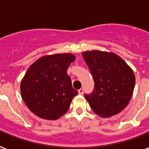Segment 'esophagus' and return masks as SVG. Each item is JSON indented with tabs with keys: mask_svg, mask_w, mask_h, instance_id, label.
I'll return each mask as SVG.
<instances>
[{
	"mask_svg": "<svg viewBox=\"0 0 149 149\" xmlns=\"http://www.w3.org/2000/svg\"><path fill=\"white\" fill-rule=\"evenodd\" d=\"M78 93L80 95H83L84 93V89L83 88H80L78 90Z\"/></svg>",
	"mask_w": 149,
	"mask_h": 149,
	"instance_id": "1",
	"label": "esophagus"
}]
</instances>
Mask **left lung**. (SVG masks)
<instances>
[{"instance_id":"obj_1","label":"left lung","mask_w":149,"mask_h":149,"mask_svg":"<svg viewBox=\"0 0 149 149\" xmlns=\"http://www.w3.org/2000/svg\"><path fill=\"white\" fill-rule=\"evenodd\" d=\"M95 82L94 90L84 97L95 114L108 118L128 105L135 85L133 70L119 56L100 50L82 53Z\"/></svg>"}]
</instances>
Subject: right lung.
Masks as SVG:
<instances>
[{
    "mask_svg": "<svg viewBox=\"0 0 149 149\" xmlns=\"http://www.w3.org/2000/svg\"><path fill=\"white\" fill-rule=\"evenodd\" d=\"M72 54L42 57L30 66L20 84L24 101L30 111L48 120H56L69 110L78 91L67 73L74 61Z\"/></svg>",
    "mask_w": 149,
    "mask_h": 149,
    "instance_id": "add662e5",
    "label": "right lung"
}]
</instances>
